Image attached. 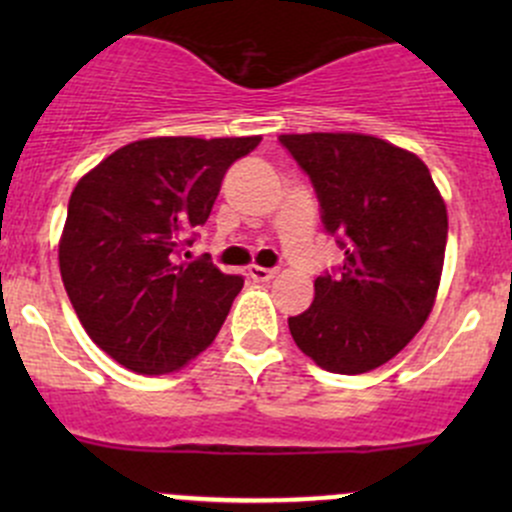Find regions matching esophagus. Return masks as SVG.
Returning a JSON list of instances; mask_svg holds the SVG:
<instances>
[{
  "mask_svg": "<svg viewBox=\"0 0 512 512\" xmlns=\"http://www.w3.org/2000/svg\"><path fill=\"white\" fill-rule=\"evenodd\" d=\"M247 275H250L255 282H270L272 277H277V270H275V267H272V270H270V267L252 265L250 270H247Z\"/></svg>",
  "mask_w": 512,
  "mask_h": 512,
  "instance_id": "esophagus-1",
  "label": "esophagus"
}]
</instances>
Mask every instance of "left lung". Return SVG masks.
I'll use <instances>...</instances> for the list:
<instances>
[{
    "label": "left lung",
    "instance_id": "left-lung-1",
    "mask_svg": "<svg viewBox=\"0 0 512 512\" xmlns=\"http://www.w3.org/2000/svg\"><path fill=\"white\" fill-rule=\"evenodd\" d=\"M280 143L309 175L342 265L314 280L289 317L297 347L334 374L394 359L428 319L441 282L448 215L414 153L361 133H302Z\"/></svg>",
    "mask_w": 512,
    "mask_h": 512
}]
</instances>
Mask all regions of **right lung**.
I'll use <instances>...</instances> for the list:
<instances>
[{
    "mask_svg": "<svg viewBox=\"0 0 512 512\" xmlns=\"http://www.w3.org/2000/svg\"><path fill=\"white\" fill-rule=\"evenodd\" d=\"M260 141L146 138L76 183L61 280L89 337L126 369L170 374L218 337L245 280L208 257L180 262V250L208 220L227 168Z\"/></svg>",
    "mask_w": 512,
    "mask_h": 512,
    "instance_id": "add662e5",
    "label": "right lung"
}]
</instances>
